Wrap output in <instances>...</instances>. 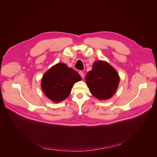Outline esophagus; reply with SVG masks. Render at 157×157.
Listing matches in <instances>:
<instances>
[{
    "mask_svg": "<svg viewBox=\"0 0 157 157\" xmlns=\"http://www.w3.org/2000/svg\"><path fill=\"white\" fill-rule=\"evenodd\" d=\"M79 73L80 76H81V78H84V73H83L82 71H80L79 72Z\"/></svg>",
    "mask_w": 157,
    "mask_h": 157,
    "instance_id": "1",
    "label": "esophagus"
}]
</instances>
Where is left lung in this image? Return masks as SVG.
Returning <instances> with one entry per match:
<instances>
[{
    "instance_id": "1",
    "label": "left lung",
    "mask_w": 157,
    "mask_h": 157,
    "mask_svg": "<svg viewBox=\"0 0 157 157\" xmlns=\"http://www.w3.org/2000/svg\"><path fill=\"white\" fill-rule=\"evenodd\" d=\"M116 70L107 62L97 61L92 70L86 76V82L91 93L99 100L110 99L116 91L119 83Z\"/></svg>"
}]
</instances>
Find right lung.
Masks as SVG:
<instances>
[{
    "instance_id": "obj_1",
    "label": "right lung",
    "mask_w": 157,
    "mask_h": 157,
    "mask_svg": "<svg viewBox=\"0 0 157 157\" xmlns=\"http://www.w3.org/2000/svg\"><path fill=\"white\" fill-rule=\"evenodd\" d=\"M81 79L74 70L64 63H58L44 74L41 86L46 96L57 103L68 98L74 84Z\"/></svg>"
}]
</instances>
